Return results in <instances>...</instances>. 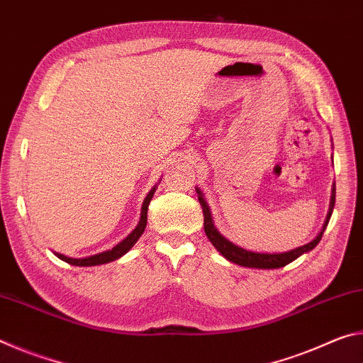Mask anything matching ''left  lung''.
<instances>
[{
  "label": "left lung",
  "instance_id": "left-lung-1",
  "mask_svg": "<svg viewBox=\"0 0 363 363\" xmlns=\"http://www.w3.org/2000/svg\"><path fill=\"white\" fill-rule=\"evenodd\" d=\"M196 194H199V201L201 205V210H203V227H205V233L206 237L210 238V242L214 245V248H216L220 255H223L225 259H229L232 262L238 264V266H243V267H255V269H279V267H284L286 264H290L291 261L296 259L303 253H307V251H311L312 248H315V245L322 240V235H323V230L325 227H327L330 216H331V211H333V206H335V194H336V189L333 187V195H331V203H330V213L327 216V220H325V225L322 232L318 233L317 238H314L311 243L304 245V247H299L296 250H291V251H286V253H279V255H269V253H253V251H248V250H243L240 247H237V245L230 243L227 238H224L220 233L216 230V227L213 224V219H211V213H210V208H208L206 201L203 200V196H201L200 190H196Z\"/></svg>",
  "mask_w": 363,
  "mask_h": 363
}]
</instances>
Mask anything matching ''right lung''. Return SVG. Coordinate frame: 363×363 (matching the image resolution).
<instances>
[{"label": "right lung", "instance_id": "obj_1", "mask_svg": "<svg viewBox=\"0 0 363 363\" xmlns=\"http://www.w3.org/2000/svg\"><path fill=\"white\" fill-rule=\"evenodd\" d=\"M153 192H155V189L150 190V194L147 195V199L144 200V205H143V213H140V220L136 229H134L130 235H128L125 240L120 242L116 247H113L112 250L108 251H104V253H99V255H94V256H89V257H79V259H73V257H67L64 255H57L59 259H62L65 262L72 264V266H99V264H106V262H110V261H115L118 259V257H121L125 253H128L130 251V248L133 247L134 243H136L139 240V237L143 235L144 233V229L147 225V210H149V203L153 196Z\"/></svg>", "mask_w": 363, "mask_h": 363}]
</instances>
